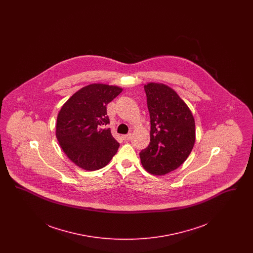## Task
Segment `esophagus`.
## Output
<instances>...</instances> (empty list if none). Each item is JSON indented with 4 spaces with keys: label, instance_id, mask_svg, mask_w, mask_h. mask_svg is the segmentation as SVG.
Returning a JSON list of instances; mask_svg holds the SVG:
<instances>
[{
    "label": "esophagus",
    "instance_id": "1",
    "mask_svg": "<svg viewBox=\"0 0 253 253\" xmlns=\"http://www.w3.org/2000/svg\"><path fill=\"white\" fill-rule=\"evenodd\" d=\"M122 137H123V139H124L125 141H128V140H130V139L132 138V133H128V134H125V135H123Z\"/></svg>",
    "mask_w": 253,
    "mask_h": 253
}]
</instances>
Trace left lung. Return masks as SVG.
<instances>
[{
    "label": "left lung",
    "instance_id": "left-lung-1",
    "mask_svg": "<svg viewBox=\"0 0 253 253\" xmlns=\"http://www.w3.org/2000/svg\"><path fill=\"white\" fill-rule=\"evenodd\" d=\"M151 119V142L139 154L143 168L164 175L178 168L195 142L193 114L178 94L163 84L144 85Z\"/></svg>",
    "mask_w": 253,
    "mask_h": 253
}]
</instances>
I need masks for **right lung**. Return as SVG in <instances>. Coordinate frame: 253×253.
<instances>
[{"label":"right lung","mask_w":253,"mask_h":253,"mask_svg":"<svg viewBox=\"0 0 253 253\" xmlns=\"http://www.w3.org/2000/svg\"><path fill=\"white\" fill-rule=\"evenodd\" d=\"M122 92L115 85L93 84L77 91L60 110L56 136L61 149L78 167L96 170L105 167L120 143L110 128L106 105Z\"/></svg>","instance_id":"add662e5"}]
</instances>
